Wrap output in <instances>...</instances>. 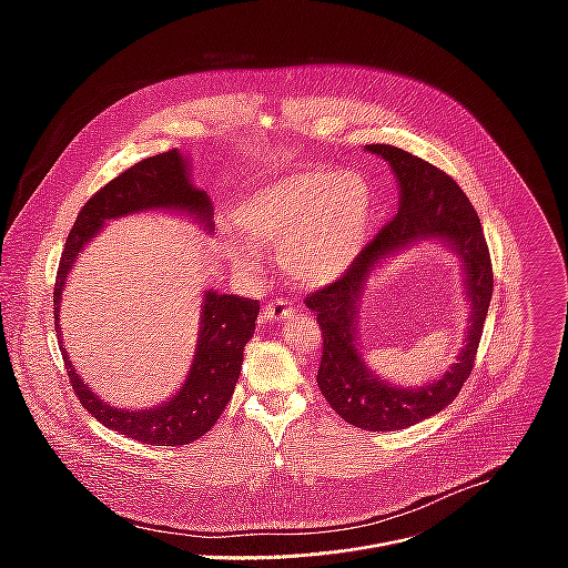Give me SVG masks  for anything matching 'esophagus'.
<instances>
[{
  "label": "esophagus",
  "instance_id": "obj_1",
  "mask_svg": "<svg viewBox=\"0 0 568 568\" xmlns=\"http://www.w3.org/2000/svg\"><path fill=\"white\" fill-rule=\"evenodd\" d=\"M292 305L285 301V298H274V301H270L265 307H263V314H265V318H270V321H281V318H287V316H292Z\"/></svg>",
  "mask_w": 568,
  "mask_h": 568
}]
</instances>
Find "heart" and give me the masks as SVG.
<instances>
[{
	"mask_svg": "<svg viewBox=\"0 0 568 568\" xmlns=\"http://www.w3.org/2000/svg\"><path fill=\"white\" fill-rule=\"evenodd\" d=\"M237 224L256 247L278 250L285 274L303 287L342 278L359 256L371 224V191L355 173H287L254 191L237 206ZM235 265L261 270V252L242 240H226Z\"/></svg>",
	"mask_w": 568,
	"mask_h": 568,
	"instance_id": "1",
	"label": "heart"
}]
</instances>
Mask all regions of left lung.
Instances as JSON below:
<instances>
[{"label":"left lung","mask_w":568,"mask_h":568,"mask_svg":"<svg viewBox=\"0 0 568 568\" xmlns=\"http://www.w3.org/2000/svg\"><path fill=\"white\" fill-rule=\"evenodd\" d=\"M366 150L382 154L397 178V213L362 250L351 270L335 283L310 292L305 305L316 314L323 337L316 373L323 397L346 423L359 429L395 432L443 412L460 393L474 368L495 276L480 220L454 178L397 145L371 143ZM418 236H445L464 256L473 323L457 364L438 383L420 389H395L361 364L354 312L363 281L376 261Z\"/></svg>","instance_id":"obj_1"}]
</instances>
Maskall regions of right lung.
Segmentation results:
<instances>
[{"label": "right lung", "mask_w": 568, "mask_h": 568, "mask_svg": "<svg viewBox=\"0 0 568 568\" xmlns=\"http://www.w3.org/2000/svg\"><path fill=\"white\" fill-rule=\"evenodd\" d=\"M143 209H182L197 215L206 229L213 226V206L206 193L191 184L189 164L178 150L136 161L134 166L116 175L85 202L67 235L53 287L55 326L60 316L58 303L64 278L73 267L78 252L88 245L92 235L99 233L105 220ZM258 310L261 305L256 298L206 292L202 310V333L189 379L175 397L156 409L121 412L110 407V404L99 399L97 393H92L85 382H80L67 357V351L62 348L71 388L80 404L101 425L123 434L125 438L161 447L189 445L202 438L217 423L226 402L231 399L242 368V351H245L254 335Z\"/></svg>", "instance_id": "1"}]
</instances>
